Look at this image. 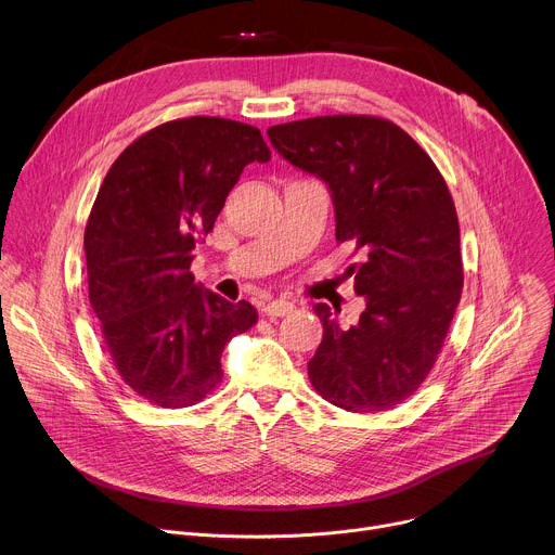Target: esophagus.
<instances>
[{
    "mask_svg": "<svg viewBox=\"0 0 555 555\" xmlns=\"http://www.w3.org/2000/svg\"><path fill=\"white\" fill-rule=\"evenodd\" d=\"M294 309H296L294 302L283 300V298H276V300H272V302H268V305L263 307V313L270 315V319H281V315H287V313H292Z\"/></svg>",
    "mask_w": 555,
    "mask_h": 555,
    "instance_id": "obj_1",
    "label": "esophagus"
}]
</instances>
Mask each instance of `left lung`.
Masks as SVG:
<instances>
[{"instance_id": "1", "label": "left lung", "mask_w": 555, "mask_h": 555, "mask_svg": "<svg viewBox=\"0 0 555 555\" xmlns=\"http://www.w3.org/2000/svg\"><path fill=\"white\" fill-rule=\"evenodd\" d=\"M285 160L321 178L334 199L336 240L364 261L349 266L366 300L340 327L330 305H313L323 343L309 382L351 413L388 411L420 388L456 311L463 266L452 195L430 155L377 116H319L268 129Z\"/></svg>"}]
</instances>
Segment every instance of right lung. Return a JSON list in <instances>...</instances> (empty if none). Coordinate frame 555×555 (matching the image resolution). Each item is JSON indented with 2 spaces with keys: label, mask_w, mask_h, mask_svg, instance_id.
<instances>
[{
  "label": "right lung",
  "mask_w": 555,
  "mask_h": 555,
  "mask_svg": "<svg viewBox=\"0 0 555 555\" xmlns=\"http://www.w3.org/2000/svg\"><path fill=\"white\" fill-rule=\"evenodd\" d=\"M257 127L191 116L153 127L107 171L86 228L90 302L116 371L163 409L202 402L223 377L225 343L257 309L195 283V244L212 230L250 163H268Z\"/></svg>",
  "instance_id": "1"
}]
</instances>
